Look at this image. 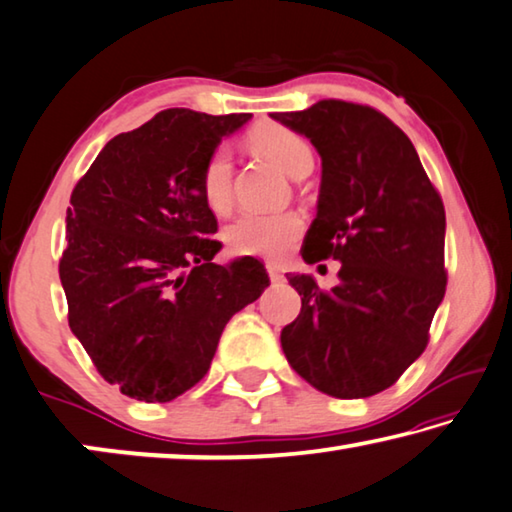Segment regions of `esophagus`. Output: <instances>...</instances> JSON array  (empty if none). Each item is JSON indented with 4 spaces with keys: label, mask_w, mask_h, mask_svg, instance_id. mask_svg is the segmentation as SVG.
<instances>
[{
    "label": "esophagus",
    "mask_w": 512,
    "mask_h": 512,
    "mask_svg": "<svg viewBox=\"0 0 512 512\" xmlns=\"http://www.w3.org/2000/svg\"><path fill=\"white\" fill-rule=\"evenodd\" d=\"M267 272H270L272 281H283V270L276 263H267Z\"/></svg>",
    "instance_id": "obj_1"
}]
</instances>
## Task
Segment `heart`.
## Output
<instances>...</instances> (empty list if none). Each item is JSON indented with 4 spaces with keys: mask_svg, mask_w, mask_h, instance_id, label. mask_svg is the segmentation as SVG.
Wrapping results in <instances>:
<instances>
[{
    "mask_svg": "<svg viewBox=\"0 0 512 512\" xmlns=\"http://www.w3.org/2000/svg\"><path fill=\"white\" fill-rule=\"evenodd\" d=\"M249 142L258 152L281 167L290 177H306L313 170V147L299 131L286 124L263 122L249 133ZM233 163L231 149L217 145L201 167V195L213 211H224L231 204ZM304 229L297 213L247 211L226 226V242L233 254L281 256Z\"/></svg>",
    "mask_w": 512,
    "mask_h": 512,
    "instance_id": "1",
    "label": "heart"
}]
</instances>
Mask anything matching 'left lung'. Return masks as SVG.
Segmentation results:
<instances>
[{"label": "left lung", "instance_id": "left-lung-1", "mask_svg": "<svg viewBox=\"0 0 512 512\" xmlns=\"http://www.w3.org/2000/svg\"><path fill=\"white\" fill-rule=\"evenodd\" d=\"M270 117L306 136L322 158L301 256L311 265L342 263L329 292L311 274H286L301 313L283 326V354L324 395L372 397L429 342L447 286L445 206L413 142L374 108L322 99Z\"/></svg>", "mask_w": 512, "mask_h": 512}]
</instances>
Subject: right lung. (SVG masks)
<instances>
[{"label":"right lung","mask_w":512,"mask_h":512,"mask_svg":"<svg viewBox=\"0 0 512 512\" xmlns=\"http://www.w3.org/2000/svg\"><path fill=\"white\" fill-rule=\"evenodd\" d=\"M249 113L167 108L106 142L74 186L58 274L67 322L122 395L165 404L204 379L226 322L270 286L265 265L213 263L208 154Z\"/></svg>","instance_id":"obj_1"}]
</instances>
